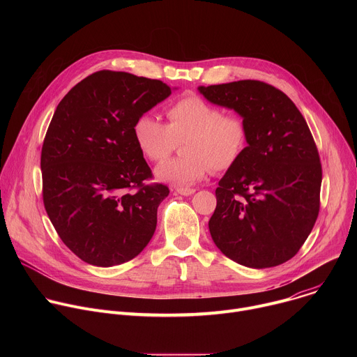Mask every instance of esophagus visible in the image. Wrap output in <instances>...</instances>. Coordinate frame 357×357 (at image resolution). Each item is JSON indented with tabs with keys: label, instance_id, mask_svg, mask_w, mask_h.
Masks as SVG:
<instances>
[{
	"label": "esophagus",
	"instance_id": "obj_1",
	"mask_svg": "<svg viewBox=\"0 0 357 357\" xmlns=\"http://www.w3.org/2000/svg\"><path fill=\"white\" fill-rule=\"evenodd\" d=\"M176 193L179 195H183V196H190L195 193V189H189V188H178L176 189Z\"/></svg>",
	"mask_w": 357,
	"mask_h": 357
}]
</instances>
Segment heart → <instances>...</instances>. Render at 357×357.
Wrapping results in <instances>:
<instances>
[{"label": "heart", "mask_w": 357, "mask_h": 357, "mask_svg": "<svg viewBox=\"0 0 357 357\" xmlns=\"http://www.w3.org/2000/svg\"><path fill=\"white\" fill-rule=\"evenodd\" d=\"M168 123L144 113L132 124V137L151 161H161L182 144V158H171L155 168L160 182L189 188L205 178L212 167L226 171L241 157L247 124L238 114L223 110L199 96H185L167 109Z\"/></svg>", "instance_id": "heart-1"}]
</instances>
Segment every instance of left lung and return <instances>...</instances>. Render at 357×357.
Segmentation results:
<instances>
[{
	"label": "left lung",
	"instance_id": "8db88e82",
	"mask_svg": "<svg viewBox=\"0 0 357 357\" xmlns=\"http://www.w3.org/2000/svg\"><path fill=\"white\" fill-rule=\"evenodd\" d=\"M197 90L247 124V146L216 189L211 236L241 266H280L299 251L319 213L322 167L310 127L291 98L264 82Z\"/></svg>",
	"mask_w": 357,
	"mask_h": 357
}]
</instances>
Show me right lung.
Masks as SVG:
<instances>
[{
	"label": "right lung",
	"mask_w": 357,
	"mask_h": 357,
	"mask_svg": "<svg viewBox=\"0 0 357 357\" xmlns=\"http://www.w3.org/2000/svg\"><path fill=\"white\" fill-rule=\"evenodd\" d=\"M169 94L161 80L100 70L56 107L40 154L43 205L61 240L87 264L127 263L154 236L169 189L145 185L152 174L132 124Z\"/></svg>",
	"instance_id": "obj_1"
}]
</instances>
